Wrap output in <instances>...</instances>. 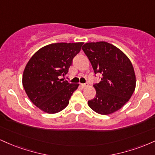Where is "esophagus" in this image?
<instances>
[{"label": "esophagus", "instance_id": "esophagus-1", "mask_svg": "<svg viewBox=\"0 0 155 155\" xmlns=\"http://www.w3.org/2000/svg\"><path fill=\"white\" fill-rule=\"evenodd\" d=\"M88 86L87 84H81V87L82 88H84V87H87Z\"/></svg>", "mask_w": 155, "mask_h": 155}]
</instances>
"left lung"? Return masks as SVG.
Instances as JSON below:
<instances>
[{
  "label": "left lung",
  "mask_w": 155,
  "mask_h": 155,
  "mask_svg": "<svg viewBox=\"0 0 155 155\" xmlns=\"http://www.w3.org/2000/svg\"><path fill=\"white\" fill-rule=\"evenodd\" d=\"M82 50L95 74H102L95 84V98L88 105L96 113L108 115L118 111L130 100L136 88V74L130 60L122 50L106 41L84 44Z\"/></svg>",
  "instance_id": "1"
}]
</instances>
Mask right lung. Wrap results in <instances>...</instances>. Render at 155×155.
Returning <instances> with one entry per match:
<instances>
[{
	"instance_id": "1",
	"label": "right lung",
	"mask_w": 155,
	"mask_h": 155,
	"mask_svg": "<svg viewBox=\"0 0 155 155\" xmlns=\"http://www.w3.org/2000/svg\"><path fill=\"white\" fill-rule=\"evenodd\" d=\"M83 42L55 43L41 48L27 63L22 85L31 102L48 114L63 110L79 87L60 76L66 75L73 59L81 49Z\"/></svg>"
}]
</instances>
